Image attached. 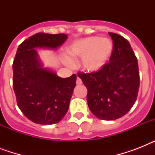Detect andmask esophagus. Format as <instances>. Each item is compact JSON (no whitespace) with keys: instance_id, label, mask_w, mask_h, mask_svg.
<instances>
[{"instance_id":"esophagus-1","label":"esophagus","mask_w":155,"mask_h":155,"mask_svg":"<svg viewBox=\"0 0 155 155\" xmlns=\"http://www.w3.org/2000/svg\"><path fill=\"white\" fill-rule=\"evenodd\" d=\"M82 84V80H81V79L77 77V79H76V84Z\"/></svg>"}]
</instances>
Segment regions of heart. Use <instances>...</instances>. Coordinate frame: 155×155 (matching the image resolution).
I'll return each instance as SVG.
<instances>
[{
  "instance_id": "heart-1",
  "label": "heart",
  "mask_w": 155,
  "mask_h": 155,
  "mask_svg": "<svg viewBox=\"0 0 155 155\" xmlns=\"http://www.w3.org/2000/svg\"><path fill=\"white\" fill-rule=\"evenodd\" d=\"M71 58L64 56L63 63L68 67L74 65L72 59L81 58L80 67L87 72H97L108 63L113 55V43L109 38L97 36L74 41L67 47Z\"/></svg>"
}]
</instances>
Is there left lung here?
<instances>
[{"label": "left lung", "instance_id": "left-lung-1", "mask_svg": "<svg viewBox=\"0 0 155 155\" xmlns=\"http://www.w3.org/2000/svg\"><path fill=\"white\" fill-rule=\"evenodd\" d=\"M108 34L113 43L109 62L97 72H79L78 76L87 87L90 111L101 120H112L125 115L134 104L140 77L130 42L117 34Z\"/></svg>", "mask_w": 155, "mask_h": 155}]
</instances>
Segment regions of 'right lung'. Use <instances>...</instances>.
Instances as JSON below:
<instances>
[{
    "mask_svg": "<svg viewBox=\"0 0 155 155\" xmlns=\"http://www.w3.org/2000/svg\"><path fill=\"white\" fill-rule=\"evenodd\" d=\"M68 38L65 34L38 33L21 42L13 63V87L17 103L26 117L40 125L60 121L69 108L76 75L61 78L42 67L35 48L57 49Z\"/></svg>",
    "mask_w": 155,
    "mask_h": 155,
    "instance_id": "1",
    "label": "right lung"
}]
</instances>
